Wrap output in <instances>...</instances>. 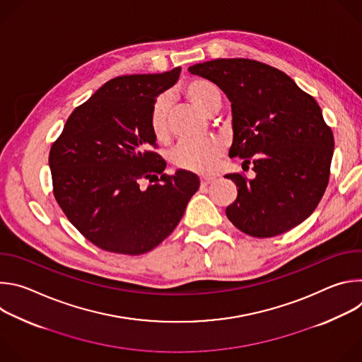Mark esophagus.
Returning a JSON list of instances; mask_svg holds the SVG:
<instances>
[{
  "instance_id": "1",
  "label": "esophagus",
  "mask_w": 362,
  "mask_h": 362,
  "mask_svg": "<svg viewBox=\"0 0 362 362\" xmlns=\"http://www.w3.org/2000/svg\"><path fill=\"white\" fill-rule=\"evenodd\" d=\"M215 180H216L215 177H208V176H203V177H200V185H202V186H208V185L214 183Z\"/></svg>"
}]
</instances>
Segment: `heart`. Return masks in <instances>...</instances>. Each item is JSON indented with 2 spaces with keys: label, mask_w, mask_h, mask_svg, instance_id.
Segmentation results:
<instances>
[{
  "label": "heart",
  "mask_w": 362,
  "mask_h": 362,
  "mask_svg": "<svg viewBox=\"0 0 362 362\" xmlns=\"http://www.w3.org/2000/svg\"><path fill=\"white\" fill-rule=\"evenodd\" d=\"M182 91L192 105L206 116L215 115L222 106V91L211 80L192 78L182 86ZM168 110V95L158 97L148 117L150 130L158 140H165L169 136ZM223 153L225 144L218 137L185 140L173 150L172 163L182 170L206 175L216 169Z\"/></svg>",
  "instance_id": "obj_1"
}]
</instances>
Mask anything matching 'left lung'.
Segmentation results:
<instances>
[{"label":"left lung","mask_w":362,"mask_h":362,"mask_svg":"<svg viewBox=\"0 0 362 362\" xmlns=\"http://www.w3.org/2000/svg\"><path fill=\"white\" fill-rule=\"evenodd\" d=\"M214 81L232 106L230 158L253 165L236 183L228 219L253 238L288 232L311 216L329 180L334 134L313 95L284 71L249 59H218L189 67Z\"/></svg>","instance_id":"8db88e82"}]
</instances>
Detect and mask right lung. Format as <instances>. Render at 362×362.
Segmentation results:
<instances>
[{"label":"right lung","mask_w":362,"mask_h":362,"mask_svg":"<svg viewBox=\"0 0 362 362\" xmlns=\"http://www.w3.org/2000/svg\"><path fill=\"white\" fill-rule=\"evenodd\" d=\"M180 70L112 78L70 115L51 146L54 197L73 226L103 250L141 255L156 247L199 189L192 172L165 175L166 162L151 151L158 146L151 107ZM144 180L157 183L143 188Z\"/></svg>","instance_id":"obj_1"}]
</instances>
